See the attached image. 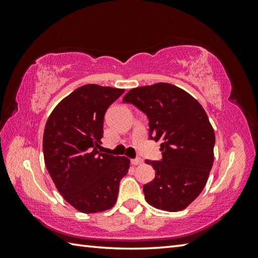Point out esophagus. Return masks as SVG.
Segmentation results:
<instances>
[{"label": "esophagus", "instance_id": "1", "mask_svg": "<svg viewBox=\"0 0 258 258\" xmlns=\"http://www.w3.org/2000/svg\"><path fill=\"white\" fill-rule=\"evenodd\" d=\"M143 163V160L141 158H135L131 160V164L134 165V166H138V165H141Z\"/></svg>", "mask_w": 258, "mask_h": 258}]
</instances>
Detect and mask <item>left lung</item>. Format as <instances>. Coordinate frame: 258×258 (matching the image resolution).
<instances>
[{"label":"left lung","instance_id":"left-lung-1","mask_svg":"<svg viewBox=\"0 0 258 258\" xmlns=\"http://www.w3.org/2000/svg\"><path fill=\"white\" fill-rule=\"evenodd\" d=\"M149 119V138L160 142L161 160H146L156 171L143 185L147 203L161 211L186 208L206 185L214 163L215 133L197 100L168 83L132 89L123 98Z\"/></svg>","mask_w":258,"mask_h":258}]
</instances>
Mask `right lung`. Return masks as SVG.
Returning <instances> with one entry per match:
<instances>
[{
	"label": "right lung",
	"mask_w": 258,
	"mask_h": 258,
	"mask_svg": "<svg viewBox=\"0 0 258 258\" xmlns=\"http://www.w3.org/2000/svg\"><path fill=\"white\" fill-rule=\"evenodd\" d=\"M125 90L86 84L58 103L43 135L45 166L63 199L77 211L104 212L115 205L130 159L101 152L103 119Z\"/></svg>",
	"instance_id": "1"
}]
</instances>
